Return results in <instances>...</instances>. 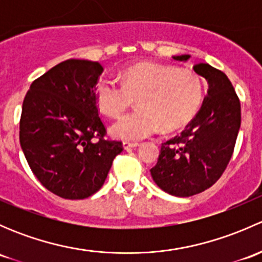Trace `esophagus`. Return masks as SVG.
Returning a JSON list of instances; mask_svg holds the SVG:
<instances>
[{
    "mask_svg": "<svg viewBox=\"0 0 262 262\" xmlns=\"http://www.w3.org/2000/svg\"><path fill=\"white\" fill-rule=\"evenodd\" d=\"M139 146V143H132V142H124L123 143V147H124V149H132V148H136V147H138Z\"/></svg>",
    "mask_w": 262,
    "mask_h": 262,
    "instance_id": "1",
    "label": "esophagus"
}]
</instances>
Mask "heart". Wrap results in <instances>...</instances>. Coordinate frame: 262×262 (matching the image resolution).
Returning <instances> with one entry per match:
<instances>
[{
    "mask_svg": "<svg viewBox=\"0 0 262 262\" xmlns=\"http://www.w3.org/2000/svg\"><path fill=\"white\" fill-rule=\"evenodd\" d=\"M203 94L202 78L194 71L157 63L128 68L123 83L104 77L95 86L97 106L110 118L120 115L140 97L138 110L110 126L113 137L132 142L146 139L160 128L165 132L181 129L199 110Z\"/></svg>",
    "mask_w": 262,
    "mask_h": 262,
    "instance_id": "b5f03b06",
    "label": "heart"
}]
</instances>
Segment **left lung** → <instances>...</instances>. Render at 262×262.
Instances as JSON below:
<instances>
[{"label": "left lung", "mask_w": 262, "mask_h": 262, "mask_svg": "<svg viewBox=\"0 0 262 262\" xmlns=\"http://www.w3.org/2000/svg\"><path fill=\"white\" fill-rule=\"evenodd\" d=\"M186 62L189 54L173 55ZM208 82L202 107L180 136L161 146L153 181L175 196H191L209 189L226 170L241 126V104L231 81L208 63L194 66Z\"/></svg>", "instance_id": "1"}]
</instances>
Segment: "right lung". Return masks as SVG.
<instances>
[{"instance_id":"1","label":"right lung","mask_w":262,"mask_h":262,"mask_svg":"<svg viewBox=\"0 0 262 262\" xmlns=\"http://www.w3.org/2000/svg\"><path fill=\"white\" fill-rule=\"evenodd\" d=\"M99 62L68 59L31 83L23 102L20 144L44 187L63 199H84L100 190L121 142L106 141L95 86Z\"/></svg>"}]
</instances>
